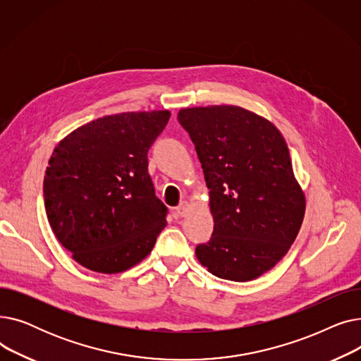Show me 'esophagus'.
Returning a JSON list of instances; mask_svg holds the SVG:
<instances>
[{"mask_svg":"<svg viewBox=\"0 0 361 361\" xmlns=\"http://www.w3.org/2000/svg\"><path fill=\"white\" fill-rule=\"evenodd\" d=\"M176 212H177V215L178 216H185L187 215V212H188V202H181L178 206H177V209H176Z\"/></svg>","mask_w":361,"mask_h":361,"instance_id":"34e87169","label":"esophagus"}]
</instances>
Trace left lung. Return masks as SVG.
Here are the masks:
<instances>
[{"label": "left lung", "mask_w": 361, "mask_h": 361, "mask_svg": "<svg viewBox=\"0 0 361 361\" xmlns=\"http://www.w3.org/2000/svg\"><path fill=\"white\" fill-rule=\"evenodd\" d=\"M178 121L196 146L215 222L197 260L222 279L259 278L287 255L306 212L286 140L235 105L184 108Z\"/></svg>", "instance_id": "left-lung-1"}]
</instances>
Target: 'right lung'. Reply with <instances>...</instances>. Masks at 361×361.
I'll return each mask as SVG.
<instances>
[{"mask_svg":"<svg viewBox=\"0 0 361 361\" xmlns=\"http://www.w3.org/2000/svg\"><path fill=\"white\" fill-rule=\"evenodd\" d=\"M171 112H121L93 120L54 149L44 178L51 228L89 271L120 274L140 263L166 225L147 150Z\"/></svg>","mask_w":361,"mask_h":361,"instance_id":"obj_1","label":"right lung"}]
</instances>
